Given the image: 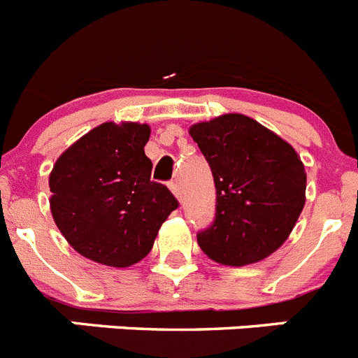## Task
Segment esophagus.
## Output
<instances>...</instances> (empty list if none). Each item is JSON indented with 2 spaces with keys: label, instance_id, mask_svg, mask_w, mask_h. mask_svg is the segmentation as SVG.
<instances>
[{
  "label": "esophagus",
  "instance_id": "34e87169",
  "mask_svg": "<svg viewBox=\"0 0 358 358\" xmlns=\"http://www.w3.org/2000/svg\"><path fill=\"white\" fill-rule=\"evenodd\" d=\"M169 189H171V192H173V194H175L176 198H182V192H180V185H178V182H171V185H169Z\"/></svg>",
  "mask_w": 358,
  "mask_h": 358
}]
</instances>
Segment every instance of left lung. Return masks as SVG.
<instances>
[{
	"instance_id": "1",
	"label": "left lung",
	"mask_w": 358,
	"mask_h": 358,
	"mask_svg": "<svg viewBox=\"0 0 358 358\" xmlns=\"http://www.w3.org/2000/svg\"><path fill=\"white\" fill-rule=\"evenodd\" d=\"M216 183V220L198 234L209 259L259 263L288 239L306 201V171L287 141L241 113L189 127Z\"/></svg>"
}]
</instances>
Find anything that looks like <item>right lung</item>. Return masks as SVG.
Wrapping results in <instances>:
<instances>
[{"instance_id": "add662e5", "label": "right lung", "mask_w": 358, "mask_h": 358, "mask_svg": "<svg viewBox=\"0 0 358 358\" xmlns=\"http://www.w3.org/2000/svg\"><path fill=\"white\" fill-rule=\"evenodd\" d=\"M151 127L104 122L61 153L50 171V213L70 247L106 266L144 259L178 201L151 182Z\"/></svg>"}]
</instances>
